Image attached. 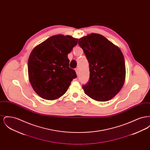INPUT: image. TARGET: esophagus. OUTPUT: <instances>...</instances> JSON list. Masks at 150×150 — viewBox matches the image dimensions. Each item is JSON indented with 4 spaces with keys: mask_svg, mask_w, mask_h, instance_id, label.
Instances as JSON below:
<instances>
[{
    "mask_svg": "<svg viewBox=\"0 0 150 150\" xmlns=\"http://www.w3.org/2000/svg\"><path fill=\"white\" fill-rule=\"evenodd\" d=\"M75 71H76V74H77V75H79L78 69H75Z\"/></svg>",
    "mask_w": 150,
    "mask_h": 150,
    "instance_id": "1",
    "label": "esophagus"
}]
</instances>
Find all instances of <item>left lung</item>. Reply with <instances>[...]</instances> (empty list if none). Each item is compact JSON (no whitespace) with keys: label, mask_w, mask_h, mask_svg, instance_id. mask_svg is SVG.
<instances>
[{"label":"left lung","mask_w":150,"mask_h":150,"mask_svg":"<svg viewBox=\"0 0 150 150\" xmlns=\"http://www.w3.org/2000/svg\"><path fill=\"white\" fill-rule=\"evenodd\" d=\"M89 64L90 77L83 88L93 100L105 102L119 93L125 82V64L120 48L105 36L92 33L79 39Z\"/></svg>","instance_id":"8db88e82"}]
</instances>
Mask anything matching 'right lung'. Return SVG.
<instances>
[{"label": "right lung", "instance_id": "right-lung-1", "mask_svg": "<svg viewBox=\"0 0 150 150\" xmlns=\"http://www.w3.org/2000/svg\"><path fill=\"white\" fill-rule=\"evenodd\" d=\"M78 40L71 36H52L31 52L28 60L29 80L34 91L43 99L61 97L76 78L75 71L69 67L67 55Z\"/></svg>", "mask_w": 150, "mask_h": 150}]
</instances>
